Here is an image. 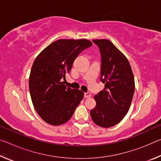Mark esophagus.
Returning <instances> with one entry per match:
<instances>
[{"label": "esophagus", "instance_id": "34e87169", "mask_svg": "<svg viewBox=\"0 0 161 161\" xmlns=\"http://www.w3.org/2000/svg\"><path fill=\"white\" fill-rule=\"evenodd\" d=\"M92 97V94L89 93V92H86V93H84V97L85 98H90Z\"/></svg>", "mask_w": 161, "mask_h": 161}]
</instances>
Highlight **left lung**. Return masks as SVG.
Segmentation results:
<instances>
[{"label":"left lung","instance_id":"8db88e82","mask_svg":"<svg viewBox=\"0 0 161 161\" xmlns=\"http://www.w3.org/2000/svg\"><path fill=\"white\" fill-rule=\"evenodd\" d=\"M101 54L100 80L103 90L94 96L96 107L90 111L95 124L109 128L119 124L129 111L135 90L133 72L127 58L109 40H92Z\"/></svg>","mask_w":161,"mask_h":161}]
</instances>
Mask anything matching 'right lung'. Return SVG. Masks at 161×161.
I'll return each mask as SVG.
<instances>
[{"label":"right lung","mask_w":161,"mask_h":161,"mask_svg":"<svg viewBox=\"0 0 161 161\" xmlns=\"http://www.w3.org/2000/svg\"><path fill=\"white\" fill-rule=\"evenodd\" d=\"M87 40H58L45 48L35 59L29 78L31 99L37 113L47 124L59 126L69 121L84 92L67 87L62 79L75 59L91 47Z\"/></svg>","instance_id":"add662e5"}]
</instances>
